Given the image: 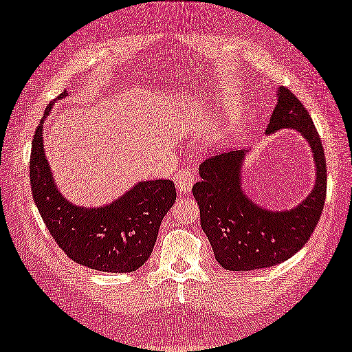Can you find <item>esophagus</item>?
<instances>
[{"label":"esophagus","mask_w":352,"mask_h":352,"mask_svg":"<svg viewBox=\"0 0 352 352\" xmlns=\"http://www.w3.org/2000/svg\"><path fill=\"white\" fill-rule=\"evenodd\" d=\"M195 181H196V175H195V170H192L191 167L184 166L176 171L175 184L177 186V190L181 192H190Z\"/></svg>","instance_id":"esophagus-1"}]
</instances>
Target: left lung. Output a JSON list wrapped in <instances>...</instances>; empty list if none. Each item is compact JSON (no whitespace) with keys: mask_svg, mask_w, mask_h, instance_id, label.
<instances>
[{"mask_svg":"<svg viewBox=\"0 0 352 352\" xmlns=\"http://www.w3.org/2000/svg\"><path fill=\"white\" fill-rule=\"evenodd\" d=\"M278 102L267 133L295 129L310 144L316 161V185L302 204L290 211H267L241 190L243 150L217 153L200 164L202 181L192 186L200 210V226L214 256L226 270L246 272L276 266L289 260L310 239L327 197V162L310 113L289 88L278 89Z\"/></svg>","mask_w":352,"mask_h":352,"instance_id":"obj_1","label":"left lung"}]
</instances>
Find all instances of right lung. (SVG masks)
Instances as JSON below:
<instances>
[{"label":"right lung","mask_w":352,"mask_h":352,"mask_svg":"<svg viewBox=\"0 0 352 352\" xmlns=\"http://www.w3.org/2000/svg\"><path fill=\"white\" fill-rule=\"evenodd\" d=\"M68 94L63 91L57 98ZM53 102L47 106L45 116ZM42 124L32 142L30 186L42 220L71 260L113 274L135 272L152 255L157 231L176 200L173 181H146L103 208L76 206L56 188L42 146Z\"/></svg>","instance_id":"right-lung-1"}]
</instances>
